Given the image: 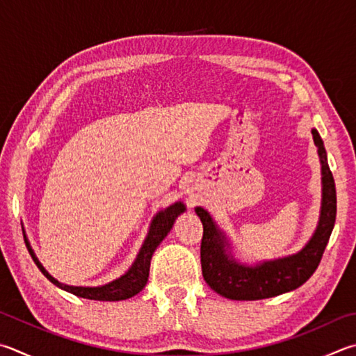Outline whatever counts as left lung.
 I'll list each match as a JSON object with an SVG mask.
<instances>
[{
	"label": "left lung",
	"instance_id": "left-lung-1",
	"mask_svg": "<svg viewBox=\"0 0 356 356\" xmlns=\"http://www.w3.org/2000/svg\"><path fill=\"white\" fill-rule=\"evenodd\" d=\"M322 171V205L318 227L305 248L297 254L263 261L255 266L238 263L230 254L227 238L202 207L196 213L204 225L200 241V266L209 286L232 300H260L302 286L318 269L336 221L334 179L319 132L313 129Z\"/></svg>",
	"mask_w": 356,
	"mask_h": 356
}]
</instances>
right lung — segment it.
I'll return each mask as SVG.
<instances>
[{"mask_svg": "<svg viewBox=\"0 0 356 356\" xmlns=\"http://www.w3.org/2000/svg\"><path fill=\"white\" fill-rule=\"evenodd\" d=\"M185 211V205L182 202H176L170 207H166L165 210L159 211L156 216H154L149 232H147V236L141 245L137 258L131 268H129L124 275H121L120 279H116L107 285L102 286H70L63 285V283L57 282L53 275L48 274V270L42 266V263L37 260L34 250L29 245V241L26 240V245H28V250L32 257V260L42 270V274L47 277V279L54 283L56 286L68 291V293L74 294L77 297H83V299L90 300H107V302H116V300H124L129 297H134L138 294L141 289L146 286L147 277H149V266H151V258L156 252L157 245L165 240V236L170 234L172 229L174 221L180 215V213Z\"/></svg>", "mask_w": 356, "mask_h": 356, "instance_id": "1", "label": "right lung"}]
</instances>
